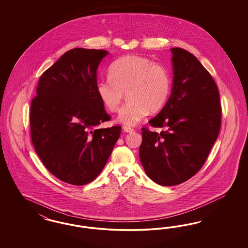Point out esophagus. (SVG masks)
Masks as SVG:
<instances>
[{
	"label": "esophagus",
	"mask_w": 248,
	"mask_h": 248,
	"mask_svg": "<svg viewBox=\"0 0 248 248\" xmlns=\"http://www.w3.org/2000/svg\"><path fill=\"white\" fill-rule=\"evenodd\" d=\"M123 129H124V131L125 133H132V132L134 131V129H133V128H131L129 126H124V127H123Z\"/></svg>",
	"instance_id": "34e87169"
}]
</instances>
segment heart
Listing matches in <instances>:
<instances>
[{
  "label": "heart",
  "instance_id": "obj_1",
  "mask_svg": "<svg viewBox=\"0 0 248 248\" xmlns=\"http://www.w3.org/2000/svg\"><path fill=\"white\" fill-rule=\"evenodd\" d=\"M170 89L171 79L165 66L136 55L115 60L109 67L108 77L99 80L95 87L100 101L111 112L118 110L126 92L128 101L118 115L119 122L125 125H136L149 110L161 109Z\"/></svg>",
  "mask_w": 248,
  "mask_h": 248
}]
</instances>
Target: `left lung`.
Instances as JSON below:
<instances>
[{
  "label": "left lung",
  "mask_w": 248,
  "mask_h": 248,
  "mask_svg": "<svg viewBox=\"0 0 248 248\" xmlns=\"http://www.w3.org/2000/svg\"><path fill=\"white\" fill-rule=\"evenodd\" d=\"M173 85L162 110L151 121L160 133L143 127L140 158L155 183L175 186L203 165L218 136L221 106L210 73L192 54L171 48Z\"/></svg>",
  "instance_id": "1"
}]
</instances>
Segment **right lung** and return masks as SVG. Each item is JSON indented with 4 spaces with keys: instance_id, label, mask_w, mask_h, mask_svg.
<instances>
[{
    "instance_id": "1",
    "label": "right lung",
    "mask_w": 248,
    "mask_h": 248,
    "mask_svg": "<svg viewBox=\"0 0 248 248\" xmlns=\"http://www.w3.org/2000/svg\"><path fill=\"white\" fill-rule=\"evenodd\" d=\"M106 50L73 48L40 77L31 105V135L48 171L82 186L97 177L121 126L97 128L110 120L96 94V70Z\"/></svg>"
}]
</instances>
